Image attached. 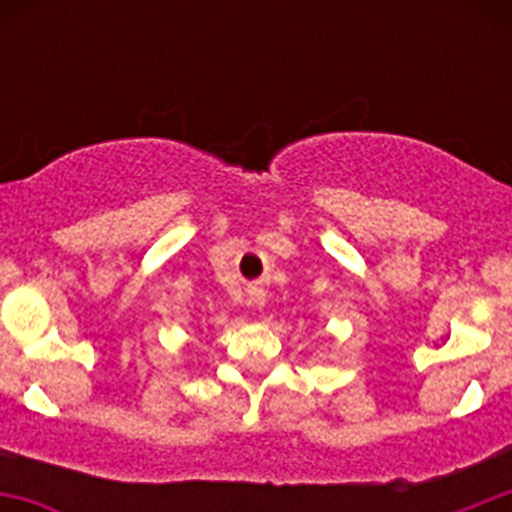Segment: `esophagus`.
<instances>
[{"instance_id": "1", "label": "esophagus", "mask_w": 512, "mask_h": 512, "mask_svg": "<svg viewBox=\"0 0 512 512\" xmlns=\"http://www.w3.org/2000/svg\"><path fill=\"white\" fill-rule=\"evenodd\" d=\"M248 302H251V305H264V289L259 287L248 289Z\"/></svg>"}]
</instances>
